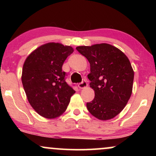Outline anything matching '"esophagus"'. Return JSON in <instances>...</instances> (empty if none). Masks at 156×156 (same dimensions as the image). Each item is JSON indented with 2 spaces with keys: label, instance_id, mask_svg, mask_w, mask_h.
Segmentation results:
<instances>
[{
  "label": "esophagus",
  "instance_id": "obj_1",
  "mask_svg": "<svg viewBox=\"0 0 156 156\" xmlns=\"http://www.w3.org/2000/svg\"><path fill=\"white\" fill-rule=\"evenodd\" d=\"M78 87H79L80 89H84L86 88V87H87V81H86V80H83L81 83L78 84Z\"/></svg>",
  "mask_w": 156,
  "mask_h": 156
}]
</instances>
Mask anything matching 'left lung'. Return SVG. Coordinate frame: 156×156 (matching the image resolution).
I'll use <instances>...</instances> for the list:
<instances>
[{"label":"left lung","instance_id":"8db88e82","mask_svg":"<svg viewBox=\"0 0 156 156\" xmlns=\"http://www.w3.org/2000/svg\"><path fill=\"white\" fill-rule=\"evenodd\" d=\"M90 64L88 78L94 98L87 103L88 111L101 120L115 117L132 94L134 72L128 57L112 44H95L76 48Z\"/></svg>","mask_w":156,"mask_h":156}]
</instances>
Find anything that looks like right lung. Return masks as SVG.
I'll return each instance as SVG.
<instances>
[{
  "instance_id": "1",
  "label": "right lung",
  "mask_w": 156,
  "mask_h": 156,
  "mask_svg": "<svg viewBox=\"0 0 156 156\" xmlns=\"http://www.w3.org/2000/svg\"><path fill=\"white\" fill-rule=\"evenodd\" d=\"M70 46L49 42L31 53L23 64L22 83L28 101L40 116L53 119L65 112L76 91L65 81L64 61Z\"/></svg>"
}]
</instances>
